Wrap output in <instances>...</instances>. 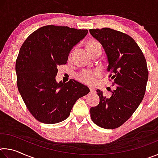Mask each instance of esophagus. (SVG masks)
Returning <instances> with one entry per match:
<instances>
[{
  "label": "esophagus",
  "mask_w": 158,
  "mask_h": 158,
  "mask_svg": "<svg viewBox=\"0 0 158 158\" xmlns=\"http://www.w3.org/2000/svg\"><path fill=\"white\" fill-rule=\"evenodd\" d=\"M90 93H96V90L93 87H90Z\"/></svg>",
  "instance_id": "esophagus-1"
}]
</instances>
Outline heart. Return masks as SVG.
<instances>
[{"instance_id": "heart-1", "label": "heart", "mask_w": 158, "mask_h": 158, "mask_svg": "<svg viewBox=\"0 0 158 158\" xmlns=\"http://www.w3.org/2000/svg\"><path fill=\"white\" fill-rule=\"evenodd\" d=\"M87 49L89 51L94 50L96 49H101V44L96 40H90L87 43ZM100 75V72L98 69L90 70V69H84L77 74V79L80 82L87 85L94 84L97 77Z\"/></svg>"}]
</instances>
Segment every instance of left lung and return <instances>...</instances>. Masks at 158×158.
<instances>
[{"mask_svg": "<svg viewBox=\"0 0 158 158\" xmlns=\"http://www.w3.org/2000/svg\"><path fill=\"white\" fill-rule=\"evenodd\" d=\"M89 31L105 51L109 77L116 85L109 98L97 90L100 103L90 108V117L99 127L115 129L132 116L143 100L148 79L146 60L137 42L128 35L109 28Z\"/></svg>", "mask_w": 158, "mask_h": 158, "instance_id": "left-lung-1", "label": "left lung"}]
</instances>
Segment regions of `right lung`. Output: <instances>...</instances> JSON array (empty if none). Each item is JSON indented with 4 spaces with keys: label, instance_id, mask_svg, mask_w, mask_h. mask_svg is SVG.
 <instances>
[{
    "label": "right lung",
    "instance_id": "1",
    "mask_svg": "<svg viewBox=\"0 0 158 158\" xmlns=\"http://www.w3.org/2000/svg\"><path fill=\"white\" fill-rule=\"evenodd\" d=\"M88 30L49 25L32 33L21 47L16 60L19 92L35 118L57 123L70 114L79 98L90 92L73 79L56 82L58 67L65 65L69 52Z\"/></svg>",
    "mask_w": 158,
    "mask_h": 158
}]
</instances>
